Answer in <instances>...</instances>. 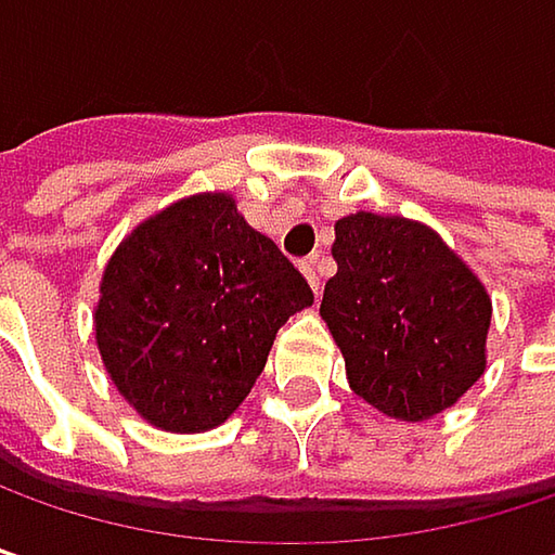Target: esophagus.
Returning <instances> with one entry per match:
<instances>
[{"mask_svg": "<svg viewBox=\"0 0 555 555\" xmlns=\"http://www.w3.org/2000/svg\"><path fill=\"white\" fill-rule=\"evenodd\" d=\"M301 273H305V279H308L311 292H314V295H321V276H318V267H314V260H305V263H301Z\"/></svg>", "mask_w": 555, "mask_h": 555, "instance_id": "1", "label": "esophagus"}]
</instances>
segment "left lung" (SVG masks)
Returning <instances> with one entry per match:
<instances>
[{
    "label": "left lung",
    "instance_id": "1",
    "mask_svg": "<svg viewBox=\"0 0 555 555\" xmlns=\"http://www.w3.org/2000/svg\"><path fill=\"white\" fill-rule=\"evenodd\" d=\"M331 254L321 318L363 401L417 424L482 379L492 298L434 228L357 211L334 224Z\"/></svg>",
    "mask_w": 555,
    "mask_h": 555
}]
</instances>
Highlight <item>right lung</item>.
I'll return each instance as SVG.
<instances>
[{"mask_svg": "<svg viewBox=\"0 0 555 555\" xmlns=\"http://www.w3.org/2000/svg\"><path fill=\"white\" fill-rule=\"evenodd\" d=\"M314 301L301 273L228 192L179 198L108 257L92 311L118 395L154 427L224 424L267 366L279 327Z\"/></svg>", "mask_w": 555, "mask_h": 555, "instance_id": "1", "label": "right lung"}]
</instances>
